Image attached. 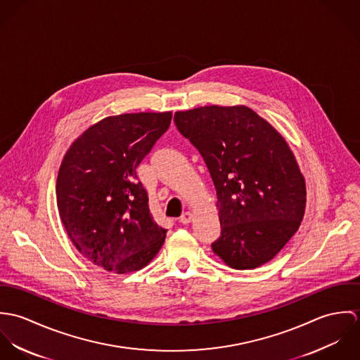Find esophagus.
<instances>
[{
	"instance_id": "1",
	"label": "esophagus",
	"mask_w": 360,
	"mask_h": 360,
	"mask_svg": "<svg viewBox=\"0 0 360 360\" xmlns=\"http://www.w3.org/2000/svg\"><path fill=\"white\" fill-rule=\"evenodd\" d=\"M193 219H194L193 213H191V212H186V213H183V214H181V217H180V223H181V224H188V223H191V221H193Z\"/></svg>"
}]
</instances>
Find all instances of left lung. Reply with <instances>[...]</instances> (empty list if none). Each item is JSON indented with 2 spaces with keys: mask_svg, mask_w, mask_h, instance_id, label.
<instances>
[{
  "mask_svg": "<svg viewBox=\"0 0 360 360\" xmlns=\"http://www.w3.org/2000/svg\"><path fill=\"white\" fill-rule=\"evenodd\" d=\"M174 123L216 188L221 231L213 252L237 270L271 260L300 229L307 205L305 179L284 137L244 105L179 110Z\"/></svg>",
  "mask_w": 360,
  "mask_h": 360,
  "instance_id": "8db88e82",
  "label": "left lung"
}]
</instances>
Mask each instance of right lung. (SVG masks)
I'll return each instance as SVG.
<instances>
[{"label":"right lung","mask_w":360,"mask_h":360,"mask_svg":"<svg viewBox=\"0 0 360 360\" xmlns=\"http://www.w3.org/2000/svg\"><path fill=\"white\" fill-rule=\"evenodd\" d=\"M172 112L108 116L73 141L56 179V205L76 250L108 271L147 266L165 243L136 169L169 129Z\"/></svg>","instance_id":"right-lung-1"}]
</instances>
